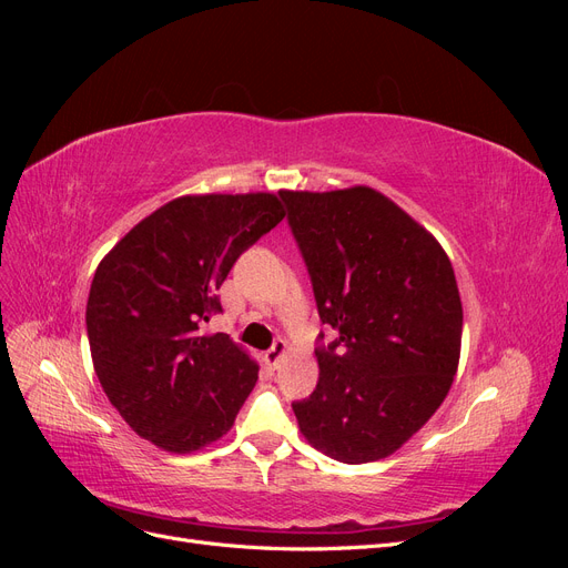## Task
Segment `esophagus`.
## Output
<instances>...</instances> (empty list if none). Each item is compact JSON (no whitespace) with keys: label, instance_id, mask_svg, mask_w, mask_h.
I'll use <instances>...</instances> for the list:
<instances>
[{"label":"esophagus","instance_id":"obj_1","mask_svg":"<svg viewBox=\"0 0 568 568\" xmlns=\"http://www.w3.org/2000/svg\"><path fill=\"white\" fill-rule=\"evenodd\" d=\"M286 355H288V343L284 338H277V341H274V346L265 353V363L270 367H280V363Z\"/></svg>","mask_w":568,"mask_h":568}]
</instances>
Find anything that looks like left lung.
<instances>
[{
	"label": "left lung",
	"instance_id": "1",
	"mask_svg": "<svg viewBox=\"0 0 568 568\" xmlns=\"http://www.w3.org/2000/svg\"><path fill=\"white\" fill-rule=\"evenodd\" d=\"M282 199L320 317L336 332L315 351L317 388L294 403L298 428L332 459H384L434 417L457 374L462 301L450 257L372 186L284 189Z\"/></svg>",
	"mask_w": 568,
	"mask_h": 568
}]
</instances>
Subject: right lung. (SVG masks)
I'll list each match as a JSON object with an SVG mask.
<instances>
[{
  "mask_svg": "<svg viewBox=\"0 0 568 568\" xmlns=\"http://www.w3.org/2000/svg\"><path fill=\"white\" fill-rule=\"evenodd\" d=\"M286 211L277 194H184L101 257L88 298L94 372L136 436L189 455L234 426L257 363L227 334H199L222 311L234 261Z\"/></svg>",
  "mask_w": 568,
  "mask_h": 568,
  "instance_id": "1",
  "label": "right lung"
}]
</instances>
